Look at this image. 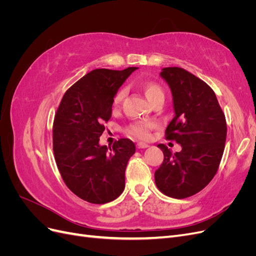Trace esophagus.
<instances>
[{"label":"esophagus","instance_id":"1","mask_svg":"<svg viewBox=\"0 0 256 256\" xmlns=\"http://www.w3.org/2000/svg\"><path fill=\"white\" fill-rule=\"evenodd\" d=\"M136 147L138 148H147V147H148V144H146L144 142H138L136 144Z\"/></svg>","mask_w":256,"mask_h":256}]
</instances>
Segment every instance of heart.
I'll return each instance as SVG.
<instances>
[{
  "label": "heart",
  "mask_w": 256,
  "mask_h": 256,
  "mask_svg": "<svg viewBox=\"0 0 256 256\" xmlns=\"http://www.w3.org/2000/svg\"><path fill=\"white\" fill-rule=\"evenodd\" d=\"M142 88L144 90V94H145L146 98L148 99L150 102L156 96H158L160 94H164V92H162L159 85L154 83V82H145V83H143ZM125 92H126L125 88H122L118 92H116V95L114 97V102L115 104L120 102L122 98L125 97ZM156 127H157V124L154 122H136L129 127L128 132H129V134L134 136L136 138H147L150 136V130L156 128Z\"/></svg>",
  "instance_id": "heart-1"
}]
</instances>
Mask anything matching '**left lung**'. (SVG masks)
<instances>
[{"label":"left lung","mask_w":256,"mask_h":256,"mask_svg":"<svg viewBox=\"0 0 256 256\" xmlns=\"http://www.w3.org/2000/svg\"><path fill=\"white\" fill-rule=\"evenodd\" d=\"M160 76L172 92L174 118L166 138L182 145L173 154L159 144L164 159L154 172L164 194L189 198L204 189L216 175L226 140V120L214 92L204 81L180 67L162 69Z\"/></svg>","instance_id":"1"}]
</instances>
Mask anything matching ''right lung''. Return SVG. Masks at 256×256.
<instances>
[{"label":"right lung","instance_id":"obj_1","mask_svg":"<svg viewBox=\"0 0 256 256\" xmlns=\"http://www.w3.org/2000/svg\"><path fill=\"white\" fill-rule=\"evenodd\" d=\"M136 67L95 69L64 94L53 122V152L62 178L76 196L104 204L125 189V171L134 143L120 138L112 148L99 144L112 115L114 97Z\"/></svg>","mask_w":256,"mask_h":256}]
</instances>
